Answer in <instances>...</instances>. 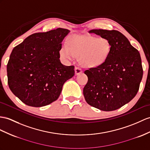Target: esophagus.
<instances>
[{
    "instance_id": "1",
    "label": "esophagus",
    "mask_w": 150,
    "mask_h": 150,
    "mask_svg": "<svg viewBox=\"0 0 150 150\" xmlns=\"http://www.w3.org/2000/svg\"><path fill=\"white\" fill-rule=\"evenodd\" d=\"M82 70L81 68L79 67H76L75 68V74L76 75H78V74H80L81 73H82Z\"/></svg>"
}]
</instances>
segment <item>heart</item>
Masks as SVG:
<instances>
[{"instance_id": "b5f03b06", "label": "heart", "mask_w": 150, "mask_h": 150, "mask_svg": "<svg viewBox=\"0 0 150 150\" xmlns=\"http://www.w3.org/2000/svg\"><path fill=\"white\" fill-rule=\"evenodd\" d=\"M112 50L110 41L107 38L91 35H72L69 39L68 46L63 44L59 50L62 58L71 60L78 57L83 66H99L106 60Z\"/></svg>"}]
</instances>
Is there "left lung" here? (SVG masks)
Returning <instances> with one entry per match:
<instances>
[{
    "mask_svg": "<svg viewBox=\"0 0 150 150\" xmlns=\"http://www.w3.org/2000/svg\"><path fill=\"white\" fill-rule=\"evenodd\" d=\"M89 33L108 39L112 50L103 64L85 71L84 97L94 108L114 111L129 103L139 88L143 75L140 53L119 31L93 29Z\"/></svg>",
    "mask_w": 150,
    "mask_h": 150,
    "instance_id": "1",
    "label": "left lung"
}]
</instances>
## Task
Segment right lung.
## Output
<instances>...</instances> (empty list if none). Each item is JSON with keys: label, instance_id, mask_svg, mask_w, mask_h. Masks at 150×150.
I'll list each match as a JSON object with an SVG mask.
<instances>
[{"label": "right lung", "instance_id": "add662e5", "mask_svg": "<svg viewBox=\"0 0 150 150\" xmlns=\"http://www.w3.org/2000/svg\"><path fill=\"white\" fill-rule=\"evenodd\" d=\"M70 30L58 28L29 35L13 48L7 65L8 83L14 96L29 106L42 107L59 97L74 66L60 60L62 42Z\"/></svg>", "mask_w": 150, "mask_h": 150}]
</instances>
